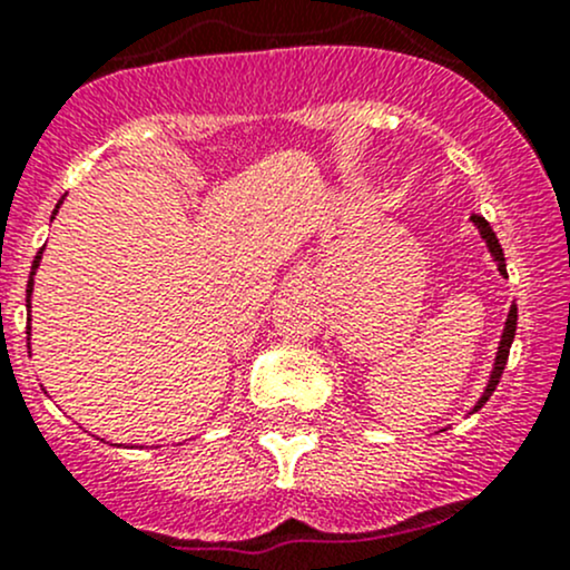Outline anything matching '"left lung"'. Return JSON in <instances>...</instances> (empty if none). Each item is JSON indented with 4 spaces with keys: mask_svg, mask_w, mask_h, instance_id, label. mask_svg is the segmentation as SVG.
<instances>
[{
    "mask_svg": "<svg viewBox=\"0 0 570 570\" xmlns=\"http://www.w3.org/2000/svg\"><path fill=\"white\" fill-rule=\"evenodd\" d=\"M470 223H473V228L479 230V236L483 238V244H487V249H489V255H492L494 266H498L500 277H505V279H508V272H505V255H503V247H500L498 236H494L492 225H489L487 219H483V217H475V214H473V217H470ZM513 336H517V304H511V309H508V317H505V323H503V334H500L498 353H494V361H492V370H489L487 385H483V391L479 394V400H475V405L470 407V413H468V415L479 413V410L489 402V396H492V391L498 389L500 375H503V370H505L508 351H511Z\"/></svg>",
    "mask_w": 570,
    "mask_h": 570,
    "instance_id": "left-lung-1",
    "label": "left lung"
}]
</instances>
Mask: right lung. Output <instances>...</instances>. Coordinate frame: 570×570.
<instances>
[{
	"label": "right lung",
	"mask_w": 570,
	"mask_h": 570,
	"mask_svg": "<svg viewBox=\"0 0 570 570\" xmlns=\"http://www.w3.org/2000/svg\"><path fill=\"white\" fill-rule=\"evenodd\" d=\"M62 200H65V198H62ZM62 200H59V204H57V209H53L51 219L57 217V212H59V206H62ZM42 249H46V247H42ZM42 249H40L38 255H35V261H32V272H29V283H27V312H29V321H32V291H35V274H38V268H40V261H42ZM29 334H32V323H29V326H27V336H29ZM27 345H29V342H27ZM29 353H32V351H29Z\"/></svg>",
	"instance_id": "1"
}]
</instances>
